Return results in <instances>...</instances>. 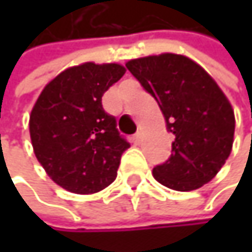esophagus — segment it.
Wrapping results in <instances>:
<instances>
[{
	"mask_svg": "<svg viewBox=\"0 0 252 252\" xmlns=\"http://www.w3.org/2000/svg\"><path fill=\"white\" fill-rule=\"evenodd\" d=\"M141 138H143V137H141V132H137V134L132 137V143H134V144H140V143H141Z\"/></svg>",
	"mask_w": 252,
	"mask_h": 252,
	"instance_id": "34e87169",
	"label": "esophagus"
}]
</instances>
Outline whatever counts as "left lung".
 Returning <instances> with one entry per match:
<instances>
[{"instance_id":"obj_1","label":"left lung","mask_w":252,"mask_h":252,"mask_svg":"<svg viewBox=\"0 0 252 252\" xmlns=\"http://www.w3.org/2000/svg\"><path fill=\"white\" fill-rule=\"evenodd\" d=\"M126 67L156 99L175 135L171 158L153 168L155 179L175 191L212 181L230 155L235 132L233 109L216 81L176 54L131 60Z\"/></svg>"}]
</instances>
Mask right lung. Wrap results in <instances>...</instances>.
Instances as JSON below:
<instances>
[{"label":"right lung","instance_id":"1","mask_svg":"<svg viewBox=\"0 0 252 252\" xmlns=\"http://www.w3.org/2000/svg\"><path fill=\"white\" fill-rule=\"evenodd\" d=\"M126 74L120 64L84 63L49 81L29 121L34 155L60 187L93 194L117 178L129 143L115 117L102 106L103 93Z\"/></svg>","mask_w":252,"mask_h":252}]
</instances>
